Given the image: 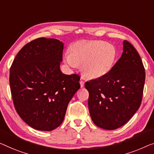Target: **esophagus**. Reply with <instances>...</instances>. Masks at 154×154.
<instances>
[{"instance_id": "34e87169", "label": "esophagus", "mask_w": 154, "mask_h": 154, "mask_svg": "<svg viewBox=\"0 0 154 154\" xmlns=\"http://www.w3.org/2000/svg\"><path fill=\"white\" fill-rule=\"evenodd\" d=\"M79 83H80V86H81L82 88V87L84 86V81H82V80H80Z\"/></svg>"}]
</instances>
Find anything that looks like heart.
I'll return each instance as SVG.
<instances>
[{"label": "heart", "instance_id": "heart-1", "mask_svg": "<svg viewBox=\"0 0 154 154\" xmlns=\"http://www.w3.org/2000/svg\"><path fill=\"white\" fill-rule=\"evenodd\" d=\"M117 50L104 41H81L72 45L64 57L72 68L82 64V70L87 77L97 79L107 75L113 67Z\"/></svg>", "mask_w": 154, "mask_h": 154}]
</instances>
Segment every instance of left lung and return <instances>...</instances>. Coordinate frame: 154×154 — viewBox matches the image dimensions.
Instances as JSON below:
<instances>
[{
	"instance_id": "obj_1",
	"label": "left lung",
	"mask_w": 154,
	"mask_h": 154,
	"mask_svg": "<svg viewBox=\"0 0 154 154\" xmlns=\"http://www.w3.org/2000/svg\"><path fill=\"white\" fill-rule=\"evenodd\" d=\"M145 72L138 52L127 41L111 70L85 83L89 93L88 109L98 127L114 130L125 125L141 104Z\"/></svg>"
}]
</instances>
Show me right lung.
<instances>
[{
  "label": "right lung",
  "instance_id": "1",
  "mask_svg": "<svg viewBox=\"0 0 154 154\" xmlns=\"http://www.w3.org/2000/svg\"><path fill=\"white\" fill-rule=\"evenodd\" d=\"M63 43L41 37L22 48L11 64L10 84L14 105L34 129L54 130L63 122L68 103L80 88L78 75L60 70Z\"/></svg>",
  "mask_w": 154,
  "mask_h": 154
}]
</instances>
